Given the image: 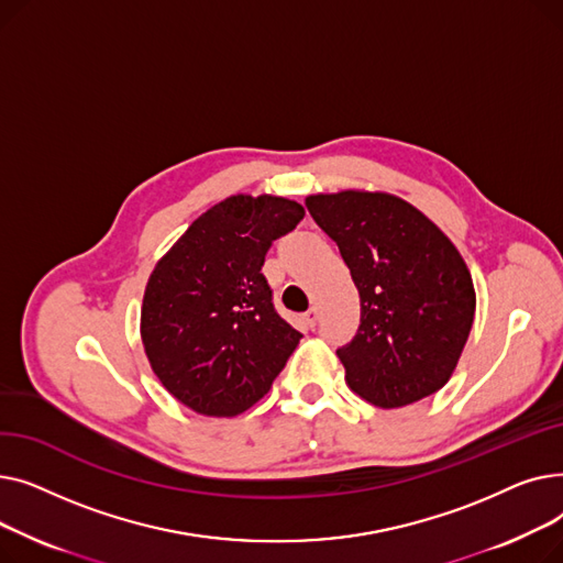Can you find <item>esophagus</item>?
<instances>
[{"label":"esophagus","instance_id":"esophagus-1","mask_svg":"<svg viewBox=\"0 0 563 563\" xmlns=\"http://www.w3.org/2000/svg\"><path fill=\"white\" fill-rule=\"evenodd\" d=\"M303 319H306V323L310 329H314L317 327V319H319V310L312 306V308H308V312L303 314Z\"/></svg>","mask_w":563,"mask_h":563}]
</instances>
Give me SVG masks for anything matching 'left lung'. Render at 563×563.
Returning a JSON list of instances; mask_svg holds the SVG:
<instances>
[{"label": "left lung", "mask_w": 563, "mask_h": 563, "mask_svg": "<svg viewBox=\"0 0 563 563\" xmlns=\"http://www.w3.org/2000/svg\"><path fill=\"white\" fill-rule=\"evenodd\" d=\"M361 294V327L338 349L353 393L401 408L450 380L475 319V287L454 244L390 194L306 198Z\"/></svg>", "instance_id": "8db88e82"}]
</instances>
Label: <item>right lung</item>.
Segmentation results:
<instances>
[{"mask_svg":"<svg viewBox=\"0 0 563 563\" xmlns=\"http://www.w3.org/2000/svg\"><path fill=\"white\" fill-rule=\"evenodd\" d=\"M306 217L278 196H230L198 217L145 287L141 338L164 388L200 416L251 408L303 338L262 274L272 244Z\"/></svg>","mask_w":563,"mask_h":563,"instance_id":"obj_1","label":"right lung"}]
</instances>
